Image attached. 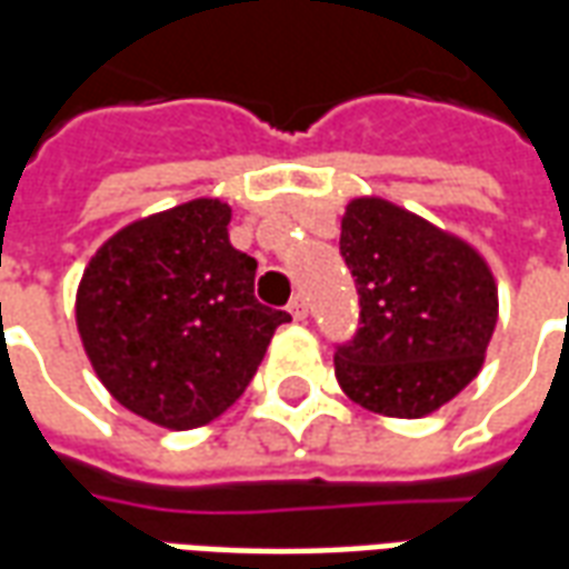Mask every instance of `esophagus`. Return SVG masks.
<instances>
[{"instance_id": "esophagus-1", "label": "esophagus", "mask_w": 569, "mask_h": 569, "mask_svg": "<svg viewBox=\"0 0 569 569\" xmlns=\"http://www.w3.org/2000/svg\"><path fill=\"white\" fill-rule=\"evenodd\" d=\"M289 313H292V320H308V298L296 296L289 301Z\"/></svg>"}]
</instances>
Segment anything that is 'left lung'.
I'll return each instance as SVG.
<instances>
[{"label": "left lung", "mask_w": 569, "mask_h": 569, "mask_svg": "<svg viewBox=\"0 0 569 569\" xmlns=\"http://www.w3.org/2000/svg\"><path fill=\"white\" fill-rule=\"evenodd\" d=\"M341 256L359 292V329L335 350V378L383 418H427L485 366L497 280L460 237L383 198H353Z\"/></svg>", "instance_id": "left-lung-1"}]
</instances>
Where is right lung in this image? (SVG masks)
Returning a JSON list of instances; mask_svg holds the SVG:
<instances>
[{
  "instance_id": "right-lung-1",
  "label": "right lung",
  "mask_w": 569,
  "mask_h": 569,
  "mask_svg": "<svg viewBox=\"0 0 569 569\" xmlns=\"http://www.w3.org/2000/svg\"><path fill=\"white\" fill-rule=\"evenodd\" d=\"M231 207L198 198L130 222L81 273L76 322L121 406L194 429L234 406L292 317L259 305L256 259L228 240Z\"/></svg>"
}]
</instances>
